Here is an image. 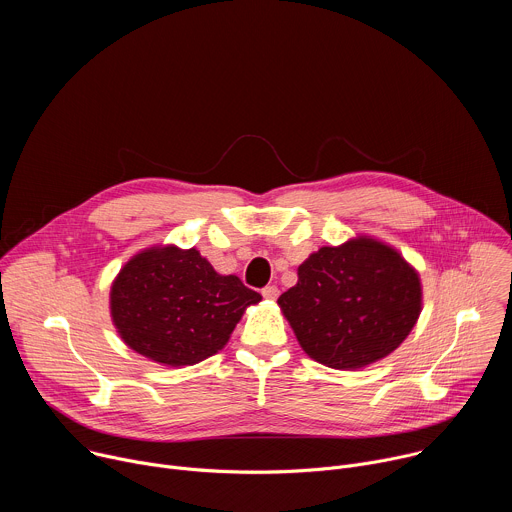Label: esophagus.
<instances>
[{"label": "esophagus", "instance_id": "esophagus-1", "mask_svg": "<svg viewBox=\"0 0 512 512\" xmlns=\"http://www.w3.org/2000/svg\"><path fill=\"white\" fill-rule=\"evenodd\" d=\"M261 294H263L265 300H277L279 298V289H277V285H267V287L261 289Z\"/></svg>", "mask_w": 512, "mask_h": 512}]
</instances>
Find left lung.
I'll list each match as a JSON object with an SVG mask.
<instances>
[{
  "mask_svg": "<svg viewBox=\"0 0 512 512\" xmlns=\"http://www.w3.org/2000/svg\"><path fill=\"white\" fill-rule=\"evenodd\" d=\"M277 306L310 358L358 371L409 336L423 310V287L419 271L393 245L360 233L314 251Z\"/></svg>",
  "mask_w": 512,
  "mask_h": 512,
  "instance_id": "obj_1",
  "label": "left lung"
}]
</instances>
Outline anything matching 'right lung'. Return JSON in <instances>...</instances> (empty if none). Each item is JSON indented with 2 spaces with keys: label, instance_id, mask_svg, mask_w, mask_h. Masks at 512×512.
<instances>
[{
  "label": "right lung",
  "instance_id": "add662e5",
  "mask_svg": "<svg viewBox=\"0 0 512 512\" xmlns=\"http://www.w3.org/2000/svg\"><path fill=\"white\" fill-rule=\"evenodd\" d=\"M257 291L221 275L196 247L152 245L137 251L109 291L111 322L137 354L164 367L192 364L223 350Z\"/></svg>",
  "mask_w": 512,
  "mask_h": 512
}]
</instances>
